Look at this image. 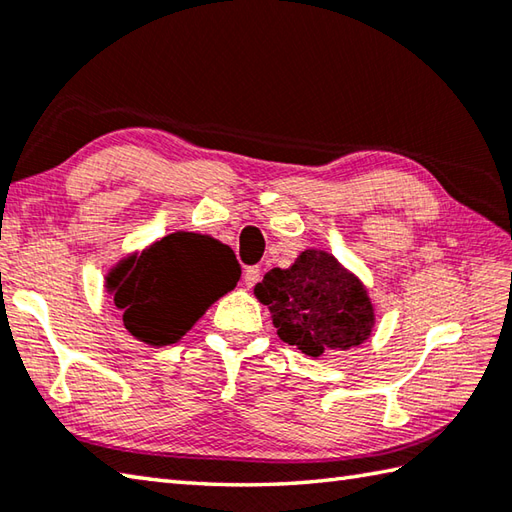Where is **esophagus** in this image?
<instances>
[{"label":"esophagus","mask_w":512,"mask_h":512,"mask_svg":"<svg viewBox=\"0 0 512 512\" xmlns=\"http://www.w3.org/2000/svg\"><path fill=\"white\" fill-rule=\"evenodd\" d=\"M259 275H262V270H259L257 266H248L244 270V284H246V288H253L259 282Z\"/></svg>","instance_id":"34e87169"}]
</instances>
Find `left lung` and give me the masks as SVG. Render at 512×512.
I'll return each instance as SVG.
<instances>
[{
    "instance_id": "left-lung-1",
    "label": "left lung",
    "mask_w": 512,
    "mask_h": 512,
    "mask_svg": "<svg viewBox=\"0 0 512 512\" xmlns=\"http://www.w3.org/2000/svg\"><path fill=\"white\" fill-rule=\"evenodd\" d=\"M277 335L308 357L350 350L373 333L366 286L326 250L306 248L290 268H273L255 286Z\"/></svg>"
}]
</instances>
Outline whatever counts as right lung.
Returning <instances> with one entry per match:
<instances>
[{
    "instance_id": "right-lung-1",
    "label": "right lung",
    "mask_w": 512,
    "mask_h": 512,
    "mask_svg": "<svg viewBox=\"0 0 512 512\" xmlns=\"http://www.w3.org/2000/svg\"><path fill=\"white\" fill-rule=\"evenodd\" d=\"M239 277L242 268L226 244L179 230L110 268L106 290L130 335L148 346H168L233 290Z\"/></svg>"
}]
</instances>
